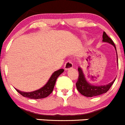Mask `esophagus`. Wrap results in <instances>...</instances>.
<instances>
[{
	"instance_id": "esophagus-1",
	"label": "esophagus",
	"mask_w": 125,
	"mask_h": 125,
	"mask_svg": "<svg viewBox=\"0 0 125 125\" xmlns=\"http://www.w3.org/2000/svg\"><path fill=\"white\" fill-rule=\"evenodd\" d=\"M73 63L71 62V60H68L66 62V63H65V65H64V68H65V70H67L71 69V68H73Z\"/></svg>"
}]
</instances>
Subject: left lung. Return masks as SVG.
I'll return each instance as SVG.
<instances>
[{"instance_id": "8db88e82", "label": "left lung", "mask_w": 125, "mask_h": 125, "mask_svg": "<svg viewBox=\"0 0 125 125\" xmlns=\"http://www.w3.org/2000/svg\"><path fill=\"white\" fill-rule=\"evenodd\" d=\"M103 41L106 42H108L110 44H112L114 47H115V50H116V47H115V44H114V41L112 40V39L110 38H109L108 36H107V34L105 33V32H104L103 33ZM117 54V53H116ZM118 59V57H117ZM78 72H79V75H78V81H77L76 83V88L78 89L79 92L81 93L82 95H84L86 97H94V96H97V95H101L102 94H104V93H107L110 88L111 87V86H112V84H114V81H112V83H109L107 85H105V86H93V85L91 84L88 83L86 81V79H85V77L84 76L83 73V71L81 70V68H78Z\"/></svg>"}]
</instances>
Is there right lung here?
<instances>
[{
  "instance_id": "1",
  "label": "right lung",
  "mask_w": 125,
  "mask_h": 125,
  "mask_svg": "<svg viewBox=\"0 0 125 125\" xmlns=\"http://www.w3.org/2000/svg\"><path fill=\"white\" fill-rule=\"evenodd\" d=\"M64 72L63 69H60L59 70L55 71L54 73L52 74L51 77L50 78L48 82L46 84L41 88L40 89H38L37 91H35L33 92H29V93H25V92H22L18 90L15 88L16 91L18 93L23 95V97H28L30 99H43V98L47 97L52 93L55 84L56 80L57 78L60 76V74Z\"/></svg>"
}]
</instances>
